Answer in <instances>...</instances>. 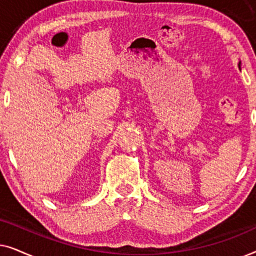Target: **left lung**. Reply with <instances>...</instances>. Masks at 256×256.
<instances>
[{"label": "left lung", "mask_w": 256, "mask_h": 256, "mask_svg": "<svg viewBox=\"0 0 256 256\" xmlns=\"http://www.w3.org/2000/svg\"><path fill=\"white\" fill-rule=\"evenodd\" d=\"M240 64H241V62H239V64H238V65H239V68H240Z\"/></svg>", "instance_id": "1"}]
</instances>
